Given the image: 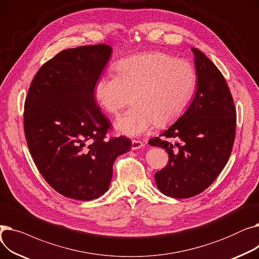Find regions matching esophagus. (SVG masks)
I'll list each match as a JSON object with an SVG mask.
<instances>
[{
	"label": "esophagus",
	"instance_id": "esophagus-1",
	"mask_svg": "<svg viewBox=\"0 0 259 259\" xmlns=\"http://www.w3.org/2000/svg\"><path fill=\"white\" fill-rule=\"evenodd\" d=\"M143 147H144V143L143 142L135 141V140L132 141V145H131L132 150H139V149H141Z\"/></svg>",
	"mask_w": 259,
	"mask_h": 259
}]
</instances>
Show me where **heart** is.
<instances>
[{
	"label": "heart",
	"instance_id": "b5f03b06",
	"mask_svg": "<svg viewBox=\"0 0 259 259\" xmlns=\"http://www.w3.org/2000/svg\"><path fill=\"white\" fill-rule=\"evenodd\" d=\"M116 75L106 74L94 84L95 101L105 112L116 115L130 103L133 107L115 121L128 137H141L155 126H166L184 112L195 91L197 76L189 62L164 52L133 56L115 65Z\"/></svg>",
	"mask_w": 259,
	"mask_h": 259
}]
</instances>
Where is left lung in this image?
I'll return each instance as SVG.
<instances>
[{
    "instance_id": "8db88e82",
    "label": "left lung",
    "mask_w": 259,
    "mask_h": 259,
    "mask_svg": "<svg viewBox=\"0 0 259 259\" xmlns=\"http://www.w3.org/2000/svg\"><path fill=\"white\" fill-rule=\"evenodd\" d=\"M192 52L195 97L168 130L149 141L169 154L167 166L155 173V182L161 193L174 198L205 191L226 166L235 140L236 109L227 81L205 54L195 48Z\"/></svg>"
}]
</instances>
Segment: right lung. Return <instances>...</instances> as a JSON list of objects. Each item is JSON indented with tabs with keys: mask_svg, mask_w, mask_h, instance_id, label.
Returning <instances> with one entry per match:
<instances>
[{
	"mask_svg": "<svg viewBox=\"0 0 259 259\" xmlns=\"http://www.w3.org/2000/svg\"><path fill=\"white\" fill-rule=\"evenodd\" d=\"M111 56L106 44L59 52L39 68L24 105V132L35 166L60 194L91 200L110 185L113 162L131 149L126 137L107 139L108 118L94 84Z\"/></svg>",
	"mask_w": 259,
	"mask_h": 259,
	"instance_id": "right-lung-1",
	"label": "right lung"
}]
</instances>
